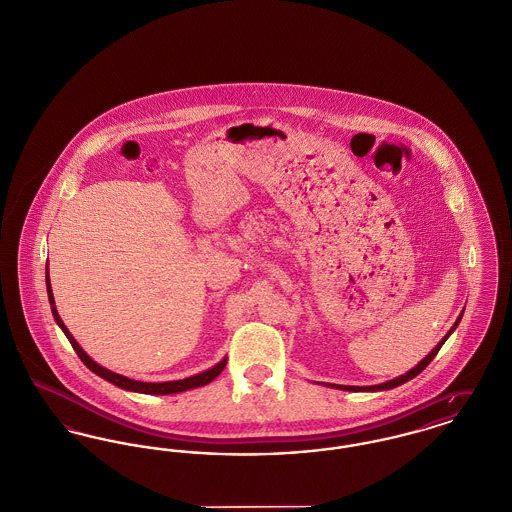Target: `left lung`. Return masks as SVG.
<instances>
[{
    "label": "left lung",
    "instance_id": "obj_1",
    "mask_svg": "<svg viewBox=\"0 0 512 512\" xmlns=\"http://www.w3.org/2000/svg\"><path fill=\"white\" fill-rule=\"evenodd\" d=\"M464 313V311H462ZM462 313L458 315V319L454 321V325H452L451 331L447 332L445 336H443V340L423 358V360L416 365V367H412L410 371H406L404 375H400V377H396V379H391V381H387V383H381V385H371V387H348V385H331V383H323V385H327V387H331V389H340V391H350V392H377V391H389V389H394V387H398V385H404L406 381H410V379H414L416 375H420L421 371L431 363V360L437 356V352L441 350V346L445 344V340L451 336L452 331L458 327V323H460V319H462Z\"/></svg>",
    "mask_w": 512,
    "mask_h": 512
}]
</instances>
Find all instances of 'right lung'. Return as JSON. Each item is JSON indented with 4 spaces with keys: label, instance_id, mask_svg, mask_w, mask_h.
<instances>
[{
    "label": "right lung",
    "instance_id": "1",
    "mask_svg": "<svg viewBox=\"0 0 512 512\" xmlns=\"http://www.w3.org/2000/svg\"><path fill=\"white\" fill-rule=\"evenodd\" d=\"M46 290H48V300H50V305H52V315H54V319H56V323H58V327L63 331V334L67 336V340L71 342V346H73V350L77 352V356L91 369L92 373H96L98 377L106 379L108 383L120 387L123 391L141 392V394H176V392L189 391V389H197V387L209 385L212 379H216V377L222 373V369L226 367L228 358L218 361L216 365H212L211 369H207V371H203V373H197V375H193V377L180 379V381H166V383H143V381H133V379H129V377H123L120 373H114V371H110V369H106V367H102V365H98L96 361L92 360L91 356L79 346V342L73 338V334L69 332V329L63 325L60 313H58V309H56L54 294H52L50 276H48V265H46Z\"/></svg>",
    "mask_w": 512,
    "mask_h": 512
}]
</instances>
